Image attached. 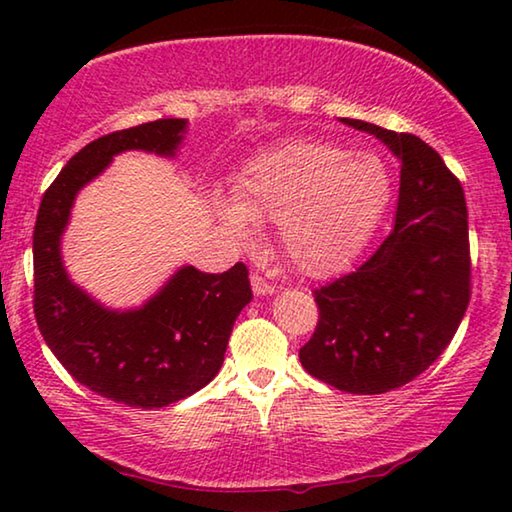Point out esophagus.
<instances>
[{
    "label": "esophagus",
    "instance_id": "obj_1",
    "mask_svg": "<svg viewBox=\"0 0 512 512\" xmlns=\"http://www.w3.org/2000/svg\"><path fill=\"white\" fill-rule=\"evenodd\" d=\"M250 284H253L255 296H273V293H275V284H271L266 280V277L257 275V273L250 277Z\"/></svg>",
    "mask_w": 512,
    "mask_h": 512
}]
</instances>
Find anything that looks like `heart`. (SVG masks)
<instances>
[{
  "label": "heart",
  "instance_id": "b5f03b06",
  "mask_svg": "<svg viewBox=\"0 0 512 512\" xmlns=\"http://www.w3.org/2000/svg\"><path fill=\"white\" fill-rule=\"evenodd\" d=\"M391 201V176L377 155H352L329 142H289L259 155L241 173L221 219L241 237L250 225H280L289 262L323 277L348 266Z\"/></svg>",
  "mask_w": 512,
  "mask_h": 512
}]
</instances>
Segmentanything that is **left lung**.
Instances as JSON below:
<instances>
[{"mask_svg": "<svg viewBox=\"0 0 512 512\" xmlns=\"http://www.w3.org/2000/svg\"><path fill=\"white\" fill-rule=\"evenodd\" d=\"M341 121L400 158L395 228L357 271L314 291L318 325L300 363L339 391L379 395L422 375L461 325L472 293L467 207L458 178L420 137Z\"/></svg>", "mask_w": 512, "mask_h": 512, "instance_id": "8db88e82", "label": "left lung"}]
</instances>
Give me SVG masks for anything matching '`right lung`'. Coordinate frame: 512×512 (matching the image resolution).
<instances>
[{"label": "right lung", "mask_w": 512, "mask_h": 512, "mask_svg": "<svg viewBox=\"0 0 512 512\" xmlns=\"http://www.w3.org/2000/svg\"><path fill=\"white\" fill-rule=\"evenodd\" d=\"M185 131L187 119H158L83 146L42 196L33 230V311L42 339L85 388L133 409H162L216 377L232 325L253 300L248 268L183 266L146 305L117 311L69 280L60 237L79 189L117 153L173 155Z\"/></svg>", "instance_id": "1"}]
</instances>
